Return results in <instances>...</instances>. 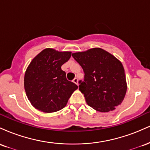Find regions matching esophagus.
Returning <instances> with one entry per match:
<instances>
[{
  "mask_svg": "<svg viewBox=\"0 0 150 150\" xmlns=\"http://www.w3.org/2000/svg\"><path fill=\"white\" fill-rule=\"evenodd\" d=\"M73 82H74V83L76 84V85H78V79H77V77H75V79H73Z\"/></svg>",
  "mask_w": 150,
  "mask_h": 150,
  "instance_id": "esophagus-1",
  "label": "esophagus"
}]
</instances>
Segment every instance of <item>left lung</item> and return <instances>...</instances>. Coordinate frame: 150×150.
<instances>
[{
  "instance_id": "obj_1",
  "label": "left lung",
  "mask_w": 150,
  "mask_h": 150,
  "mask_svg": "<svg viewBox=\"0 0 150 150\" xmlns=\"http://www.w3.org/2000/svg\"><path fill=\"white\" fill-rule=\"evenodd\" d=\"M72 56L83 69L79 89L89 106L100 112L114 110L124 99L127 83L123 65L105 50L93 48Z\"/></svg>"
}]
</instances>
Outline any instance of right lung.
<instances>
[{
    "label": "right lung",
    "instance_id": "1",
    "mask_svg": "<svg viewBox=\"0 0 150 150\" xmlns=\"http://www.w3.org/2000/svg\"><path fill=\"white\" fill-rule=\"evenodd\" d=\"M71 52L45 49L33 58L26 70L24 85L32 106L45 113L59 111L78 88L67 80L61 66L70 59Z\"/></svg>",
    "mask_w": 150,
    "mask_h": 150
}]
</instances>
